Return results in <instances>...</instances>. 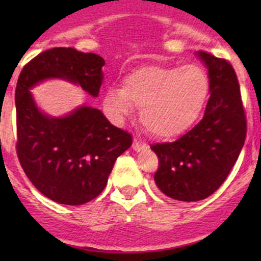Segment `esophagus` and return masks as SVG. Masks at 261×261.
Wrapping results in <instances>:
<instances>
[{"instance_id": "1", "label": "esophagus", "mask_w": 261, "mask_h": 261, "mask_svg": "<svg viewBox=\"0 0 261 261\" xmlns=\"http://www.w3.org/2000/svg\"><path fill=\"white\" fill-rule=\"evenodd\" d=\"M145 147H147L145 143H143V141H139V140H136V139H134L133 149L135 150V151H140V150L145 149Z\"/></svg>"}]
</instances>
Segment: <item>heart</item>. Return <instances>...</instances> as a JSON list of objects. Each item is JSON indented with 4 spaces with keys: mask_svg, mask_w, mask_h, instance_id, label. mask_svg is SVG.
<instances>
[{
    "mask_svg": "<svg viewBox=\"0 0 261 261\" xmlns=\"http://www.w3.org/2000/svg\"><path fill=\"white\" fill-rule=\"evenodd\" d=\"M208 93V74L199 65H144L123 78L120 92L110 91L105 103L120 116L127 114L131 106L139 107L147 133L170 139L193 125Z\"/></svg>",
    "mask_w": 261,
    "mask_h": 261,
    "instance_id": "heart-1",
    "label": "heart"
}]
</instances>
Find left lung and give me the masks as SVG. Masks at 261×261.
I'll use <instances>...</instances> for the list:
<instances>
[{"label": "left lung", "mask_w": 261, "mask_h": 261, "mask_svg": "<svg viewBox=\"0 0 261 261\" xmlns=\"http://www.w3.org/2000/svg\"><path fill=\"white\" fill-rule=\"evenodd\" d=\"M198 57L208 68L210 96L203 118L173 143L154 144L159 159L158 188L175 201L207 198L227 178L245 139L246 116L240 84L230 62L207 51Z\"/></svg>", "instance_id": "8db88e82"}]
</instances>
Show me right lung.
Instances as JSON below:
<instances>
[{"instance_id":"add662e5","label":"right lung","mask_w":261,"mask_h":261,"mask_svg":"<svg viewBox=\"0 0 261 261\" xmlns=\"http://www.w3.org/2000/svg\"><path fill=\"white\" fill-rule=\"evenodd\" d=\"M103 65V58L94 53L53 48L31 59L18 77V162L36 189L58 203L78 206L96 198L133 138L110 123L99 110L88 106L65 117H49L39 111L29 89L48 78H63L96 97Z\"/></svg>"}]
</instances>
